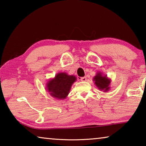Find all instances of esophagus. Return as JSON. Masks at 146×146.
Returning a JSON list of instances; mask_svg holds the SVG:
<instances>
[{
	"label": "esophagus",
	"mask_w": 146,
	"mask_h": 146,
	"mask_svg": "<svg viewBox=\"0 0 146 146\" xmlns=\"http://www.w3.org/2000/svg\"><path fill=\"white\" fill-rule=\"evenodd\" d=\"M87 80V78L86 77V76H84V77H81L80 78V80L82 81V82H85Z\"/></svg>",
	"instance_id": "esophagus-1"
}]
</instances>
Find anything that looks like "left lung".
I'll list each match as a JSON object with an SVG mask.
<instances>
[{
    "instance_id": "left-lung-1",
    "label": "left lung",
    "mask_w": 146,
    "mask_h": 146,
    "mask_svg": "<svg viewBox=\"0 0 146 146\" xmlns=\"http://www.w3.org/2000/svg\"><path fill=\"white\" fill-rule=\"evenodd\" d=\"M95 86L98 90L103 91L104 93L108 92L110 90V84L111 79L108 77L107 75H104L102 72H98L93 78Z\"/></svg>"
}]
</instances>
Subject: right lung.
Returning a JSON list of instances; mask_svg holds the SVG:
<instances>
[{
  "instance_id": "1",
  "label": "right lung",
  "mask_w": 146,
  "mask_h": 146,
  "mask_svg": "<svg viewBox=\"0 0 146 146\" xmlns=\"http://www.w3.org/2000/svg\"><path fill=\"white\" fill-rule=\"evenodd\" d=\"M76 80L75 76L70 75L65 72L58 73L55 77L47 82L46 89L52 97L64 100L68 97L71 86Z\"/></svg>"
}]
</instances>
